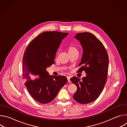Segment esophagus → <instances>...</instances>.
I'll list each match as a JSON object with an SVG mask.
<instances>
[{"label":"esophagus","mask_w":127,"mask_h":127,"mask_svg":"<svg viewBox=\"0 0 127 127\" xmlns=\"http://www.w3.org/2000/svg\"><path fill=\"white\" fill-rule=\"evenodd\" d=\"M67 80H68V82H70V77H69V76H68V77H67Z\"/></svg>","instance_id":"obj_1"}]
</instances>
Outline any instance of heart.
I'll list each match as a JSON object with an SVG mask.
<instances>
[{
  "mask_svg": "<svg viewBox=\"0 0 127 127\" xmlns=\"http://www.w3.org/2000/svg\"><path fill=\"white\" fill-rule=\"evenodd\" d=\"M78 51V50H77V48L75 46L72 45V46H69V48H68L69 53H71V52H74V51Z\"/></svg>",
  "mask_w": 127,
  "mask_h": 127,
  "instance_id": "obj_1",
  "label": "heart"
}]
</instances>
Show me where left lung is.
Wrapping results in <instances>:
<instances>
[{
    "label": "left lung",
    "mask_w": 127,
    "mask_h": 127,
    "mask_svg": "<svg viewBox=\"0 0 127 127\" xmlns=\"http://www.w3.org/2000/svg\"><path fill=\"white\" fill-rule=\"evenodd\" d=\"M74 38L83 49V55L78 70L85 71L86 76L81 79L76 77L70 80L77 87L74 99L81 104L96 100L105 84L108 68V56L102 43L93 34L84 32L76 33Z\"/></svg>",
    "instance_id": "obj_1"
}]
</instances>
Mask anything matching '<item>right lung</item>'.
<instances>
[{
  "label": "right lung",
  "mask_w": 127,
  "mask_h": 127,
  "mask_svg": "<svg viewBox=\"0 0 127 127\" xmlns=\"http://www.w3.org/2000/svg\"><path fill=\"white\" fill-rule=\"evenodd\" d=\"M67 34L56 31L42 32L29 43L25 52L23 60L25 84L32 97L41 103L52 101L67 82L66 77L50 75L46 71L55 63L58 48Z\"/></svg>",
  "instance_id": "add662e5"
}]
</instances>
